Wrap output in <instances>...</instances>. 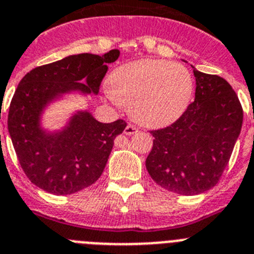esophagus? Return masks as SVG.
<instances>
[{
  "label": "esophagus",
  "instance_id": "34e87169",
  "mask_svg": "<svg viewBox=\"0 0 254 254\" xmlns=\"http://www.w3.org/2000/svg\"><path fill=\"white\" fill-rule=\"evenodd\" d=\"M124 132L127 134V135H132V134H135V132H138V127H134V125H127V127H125Z\"/></svg>",
  "mask_w": 254,
  "mask_h": 254
}]
</instances>
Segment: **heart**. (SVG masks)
Returning <instances> with one entry per match:
<instances>
[{"mask_svg": "<svg viewBox=\"0 0 254 254\" xmlns=\"http://www.w3.org/2000/svg\"><path fill=\"white\" fill-rule=\"evenodd\" d=\"M193 82L182 64L157 59L130 62L113 70L109 99L130 106L136 122L149 127L172 124L187 109Z\"/></svg>", "mask_w": 254, "mask_h": 254, "instance_id": "obj_1", "label": "heart"}]
</instances>
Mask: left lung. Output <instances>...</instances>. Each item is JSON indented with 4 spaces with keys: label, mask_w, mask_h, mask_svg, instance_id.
<instances>
[{
    "label": "left lung",
    "mask_w": 254,
    "mask_h": 254,
    "mask_svg": "<svg viewBox=\"0 0 254 254\" xmlns=\"http://www.w3.org/2000/svg\"><path fill=\"white\" fill-rule=\"evenodd\" d=\"M195 101L170 127L152 130L145 166L163 189L192 196L220 180L241 134L243 109L229 83L193 69Z\"/></svg>",
    "instance_id": "8db88e82"
}]
</instances>
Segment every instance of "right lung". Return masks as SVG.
<instances>
[{
	"label": "right lung",
	"mask_w": 254,
	"mask_h": 254,
	"mask_svg": "<svg viewBox=\"0 0 254 254\" xmlns=\"http://www.w3.org/2000/svg\"><path fill=\"white\" fill-rule=\"evenodd\" d=\"M118 49L104 56H69L25 74L10 104L7 127L16 155L27 178L53 195H70L95 184L104 172L114 139L124 131L122 119L97 122L88 111H78L61 131L47 132L40 116L49 102L64 93H95Z\"/></svg>",
	"instance_id": "add662e5"
}]
</instances>
